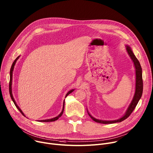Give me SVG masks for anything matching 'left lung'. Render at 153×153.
<instances>
[{
    "label": "left lung",
    "mask_w": 153,
    "mask_h": 153,
    "mask_svg": "<svg viewBox=\"0 0 153 153\" xmlns=\"http://www.w3.org/2000/svg\"><path fill=\"white\" fill-rule=\"evenodd\" d=\"M126 50L128 52V55H129L130 58H131L132 61L134 62V65L135 69V94L133 97V99L130 103L127 111L125 112V114L121 117L119 119L115 120H101L97 119V118L92 117L88 111L89 115L92 119L95 121V122L103 123V124H110V123H114L117 122H121L127 118L131 114L132 112L135 108L136 107L139 101L140 100L143 92V79H142V69L140 65V64L139 60L135 57L134 54L133 53L132 51L131 47L129 45H126Z\"/></svg>",
    "instance_id": "obj_1"
}]
</instances>
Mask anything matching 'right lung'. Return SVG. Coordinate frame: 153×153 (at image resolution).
Segmentation results:
<instances>
[{
  "mask_svg": "<svg viewBox=\"0 0 153 153\" xmlns=\"http://www.w3.org/2000/svg\"><path fill=\"white\" fill-rule=\"evenodd\" d=\"M19 57H20V56H18V57H17V58H16V59L14 61L13 63L12 64V65H11V67L10 72V83H9V92H10V97H11V99H12V100H13V103H14L15 106H16V108H18V109H19V111L21 112V114H22L24 116H25L24 114L22 112V111H21V109L19 108V107L18 105H17V104H16V101H15V100H14V98H13V94H12V87H11V86H12V79H13V70H14V65H15V64H16V62L17 60H18V59H19ZM74 91V89H72V90H71V91H69V92H68L67 93L66 95H65V97H66L68 95H69L71 93H72ZM64 103H65V100H64L62 110L61 112L59 114V115H58L57 117H55V118H50V119H47V120H39V122H54V121H55V120H57L59 117H61V115H62V114H63L64 109Z\"/></svg>",
  "mask_w": 153,
  "mask_h": 153,
  "instance_id": "add662e5",
  "label": "right lung"
}]
</instances>
